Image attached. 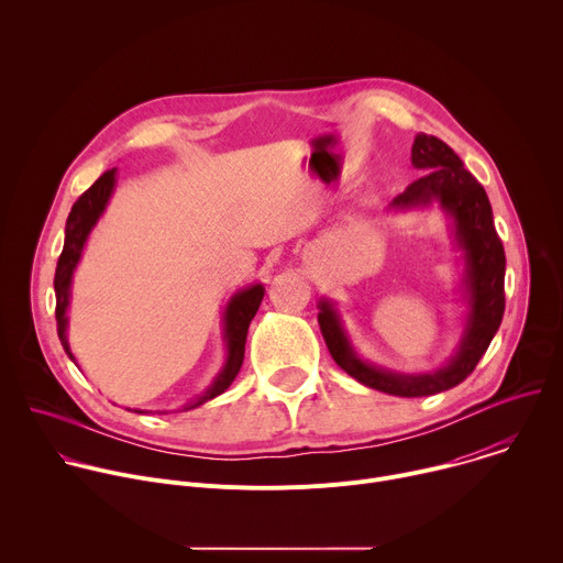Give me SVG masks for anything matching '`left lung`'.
I'll list each match as a JSON object with an SVG mask.
<instances>
[{
  "label": "left lung",
  "mask_w": 563,
  "mask_h": 563,
  "mask_svg": "<svg viewBox=\"0 0 563 563\" xmlns=\"http://www.w3.org/2000/svg\"><path fill=\"white\" fill-rule=\"evenodd\" d=\"M412 165L426 174L391 200L394 209L439 202L452 218L456 247L463 252V287L467 296L465 330L450 363L428 374H396L365 363L352 347L341 316L328 298L318 302V325L341 369L358 383L394 396H430L465 380L495 339L504 309L506 254L497 235L486 189L463 167L461 157L439 137L419 133L412 144Z\"/></svg>",
  "instance_id": "1"
}]
</instances>
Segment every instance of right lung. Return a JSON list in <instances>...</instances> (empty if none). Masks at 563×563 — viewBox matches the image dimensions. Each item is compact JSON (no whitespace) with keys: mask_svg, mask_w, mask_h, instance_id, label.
Segmentation results:
<instances>
[{"mask_svg":"<svg viewBox=\"0 0 563 563\" xmlns=\"http://www.w3.org/2000/svg\"><path fill=\"white\" fill-rule=\"evenodd\" d=\"M115 187V169L104 172L82 196H79L68 213L66 220V235H64V250L59 254L57 261V269H55V320H57V336L62 341L64 352L68 354L70 361H75V356L70 354L68 341H66V309H68V298H70V280H73V272L79 263V256H82L85 243L91 233V229L96 227V222L100 220V216L107 209V202L113 194ZM265 296V287L263 285H252L243 291H238L224 311V341H227V363L222 367V372L216 376V380L207 387L205 394H200L196 400H191L189 406H185V410H194L207 400L216 398L218 394H222L235 378V374L240 372V365H243L245 358V341H247V330L252 318L256 316L261 302ZM142 412V410H135Z\"/></svg>","mask_w":563,"mask_h":563,"instance_id":"right-lung-1","label":"right lung"}]
</instances>
